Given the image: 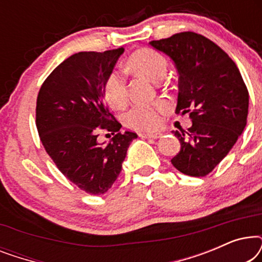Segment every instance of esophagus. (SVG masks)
I'll return each instance as SVG.
<instances>
[{"label": "esophagus", "mask_w": 262, "mask_h": 262, "mask_svg": "<svg viewBox=\"0 0 262 262\" xmlns=\"http://www.w3.org/2000/svg\"><path fill=\"white\" fill-rule=\"evenodd\" d=\"M139 137H141V138L157 139V138L162 137V134H160V132H156V134H148V132H141V134H139Z\"/></svg>", "instance_id": "esophagus-1"}]
</instances>
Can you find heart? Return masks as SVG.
I'll list each match as a JSON object with an SVG mask.
<instances>
[{
	"label": "heart",
	"mask_w": 262,
	"mask_h": 262,
	"mask_svg": "<svg viewBox=\"0 0 262 262\" xmlns=\"http://www.w3.org/2000/svg\"><path fill=\"white\" fill-rule=\"evenodd\" d=\"M128 67L144 75L154 82H159L167 71V60L155 50L142 49L132 53L128 58ZM103 96L110 106L120 108L127 99L126 81L121 73L114 70L107 76L103 84ZM166 110L163 102L154 105H135L124 113L123 120L126 126L135 130H154L159 126L161 113Z\"/></svg>",
	"instance_id": "obj_1"
}]
</instances>
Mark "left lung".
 I'll return each mask as SVG.
<instances>
[{
    "label": "left lung",
    "mask_w": 262,
    "mask_h": 262,
    "mask_svg": "<svg viewBox=\"0 0 262 262\" xmlns=\"http://www.w3.org/2000/svg\"><path fill=\"white\" fill-rule=\"evenodd\" d=\"M173 60L179 74L175 113H189L192 126L173 131L181 149L171 159L179 171L205 177L228 155L247 125L249 94L230 57L194 32L149 42Z\"/></svg>",
    "instance_id": "left-lung-1"
}]
</instances>
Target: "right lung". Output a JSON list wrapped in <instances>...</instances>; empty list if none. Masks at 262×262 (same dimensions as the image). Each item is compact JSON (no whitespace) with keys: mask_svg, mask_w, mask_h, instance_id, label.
Returning a JSON list of instances; mask_svg holds the SVG:
<instances>
[{"mask_svg":"<svg viewBox=\"0 0 262 262\" xmlns=\"http://www.w3.org/2000/svg\"><path fill=\"white\" fill-rule=\"evenodd\" d=\"M124 53L78 52L59 64L42 83L35 123L46 152L78 188L94 195L106 193L119 177L128 145L137 134L119 132L103 100V84ZM100 129L115 135L99 143Z\"/></svg>","mask_w":262,"mask_h":262,"instance_id":"add662e5","label":"right lung"}]
</instances>
